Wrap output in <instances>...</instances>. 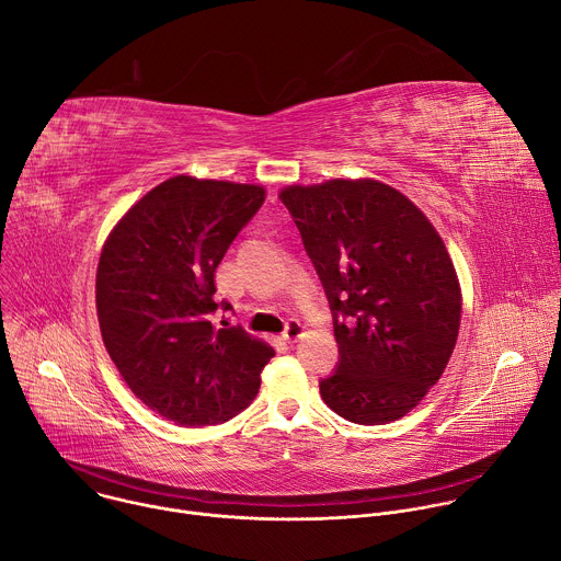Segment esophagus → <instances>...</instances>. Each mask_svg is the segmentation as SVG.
<instances>
[{
  "label": "esophagus",
  "instance_id": "obj_1",
  "mask_svg": "<svg viewBox=\"0 0 561 561\" xmlns=\"http://www.w3.org/2000/svg\"><path fill=\"white\" fill-rule=\"evenodd\" d=\"M301 333H304V327L297 322V319H288L286 327H284L282 337H284L288 344H293V342H297V340L301 337Z\"/></svg>",
  "mask_w": 561,
  "mask_h": 561
}]
</instances>
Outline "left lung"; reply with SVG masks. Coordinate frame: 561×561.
Segmentation results:
<instances>
[{
	"instance_id": "left-lung-1",
	"label": "left lung",
	"mask_w": 561,
	"mask_h": 561,
	"mask_svg": "<svg viewBox=\"0 0 561 561\" xmlns=\"http://www.w3.org/2000/svg\"><path fill=\"white\" fill-rule=\"evenodd\" d=\"M279 199L324 286L337 366L319 392L340 417H404L442 377L459 333L461 293L442 237L399 191L375 180L290 186Z\"/></svg>"
}]
</instances>
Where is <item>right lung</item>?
<instances>
[{
	"label": "right lung",
	"mask_w": 561,
	"mask_h": 561,
	"mask_svg": "<svg viewBox=\"0 0 561 561\" xmlns=\"http://www.w3.org/2000/svg\"><path fill=\"white\" fill-rule=\"evenodd\" d=\"M262 186L171 178L113 228L98 266L104 346L128 388L178 426L221 424L260 390L275 351L217 310L215 268L262 208Z\"/></svg>",
	"instance_id": "add662e5"
}]
</instances>
